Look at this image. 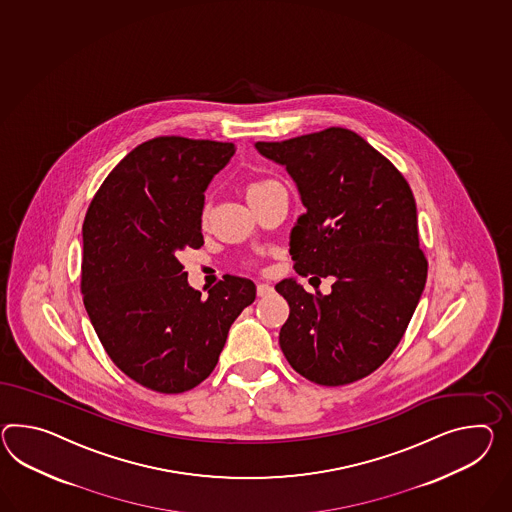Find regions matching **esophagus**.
Here are the masks:
<instances>
[{"instance_id": "obj_1", "label": "esophagus", "mask_w": 512, "mask_h": 512, "mask_svg": "<svg viewBox=\"0 0 512 512\" xmlns=\"http://www.w3.org/2000/svg\"><path fill=\"white\" fill-rule=\"evenodd\" d=\"M274 292V288L270 287L268 283H259L257 285V294L261 296V298H266V296H270Z\"/></svg>"}]
</instances>
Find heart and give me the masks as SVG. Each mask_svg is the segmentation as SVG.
Wrapping results in <instances>:
<instances>
[{"mask_svg": "<svg viewBox=\"0 0 512 512\" xmlns=\"http://www.w3.org/2000/svg\"><path fill=\"white\" fill-rule=\"evenodd\" d=\"M259 185H264V183H259ZM259 185H253V187H259Z\"/></svg>", "mask_w": 512, "mask_h": 512, "instance_id": "1", "label": "heart"}]
</instances>
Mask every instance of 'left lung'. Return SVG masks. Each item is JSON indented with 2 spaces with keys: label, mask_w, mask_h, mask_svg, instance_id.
Wrapping results in <instances>:
<instances>
[{
  "label": "left lung",
  "mask_w": 512,
  "mask_h": 512,
  "mask_svg": "<svg viewBox=\"0 0 512 512\" xmlns=\"http://www.w3.org/2000/svg\"><path fill=\"white\" fill-rule=\"evenodd\" d=\"M255 148L287 168L305 207L288 242L294 270L335 279L327 296L305 292L294 277L275 285L290 307L279 346L312 383L359 381L396 349L424 292L427 261L411 187L342 127Z\"/></svg>",
  "instance_id": "left-lung-1"
}]
</instances>
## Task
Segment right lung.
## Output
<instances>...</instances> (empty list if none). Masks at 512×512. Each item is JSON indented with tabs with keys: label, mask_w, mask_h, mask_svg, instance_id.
<instances>
[{
	"label": "right lung",
	"mask_w": 512,
	"mask_h": 512,
	"mask_svg": "<svg viewBox=\"0 0 512 512\" xmlns=\"http://www.w3.org/2000/svg\"><path fill=\"white\" fill-rule=\"evenodd\" d=\"M235 146L157 137L127 153L103 181L83 224L81 290L114 364L142 387L179 394L211 375L229 327L255 283L227 275L201 298L179 261L203 246L201 212L212 177Z\"/></svg>",
	"instance_id": "1"
}]
</instances>
